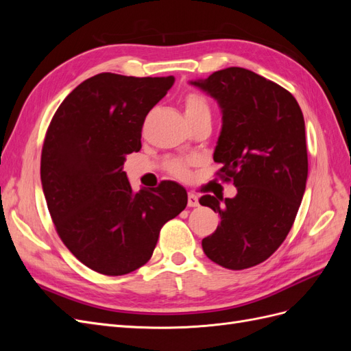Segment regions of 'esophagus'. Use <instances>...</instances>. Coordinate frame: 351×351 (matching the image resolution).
Listing matches in <instances>:
<instances>
[{"label": "esophagus", "mask_w": 351, "mask_h": 351, "mask_svg": "<svg viewBox=\"0 0 351 351\" xmlns=\"http://www.w3.org/2000/svg\"><path fill=\"white\" fill-rule=\"evenodd\" d=\"M187 205H189L190 208L197 206V205H199V199H197V196H196V195H193V193H189V195H187Z\"/></svg>", "instance_id": "obj_1"}]
</instances>
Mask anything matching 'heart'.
I'll list each match as a JSON object with an SVG mask.
<instances>
[{"instance_id":"1","label":"heart","mask_w":351,"mask_h":351,"mask_svg":"<svg viewBox=\"0 0 351 351\" xmlns=\"http://www.w3.org/2000/svg\"><path fill=\"white\" fill-rule=\"evenodd\" d=\"M184 112H186L187 121L210 114L208 101L197 92H190L186 95ZM192 165H193V161H190V159L173 158V159H168L165 162V169L168 174H171L176 178L187 180L190 177V168H192Z\"/></svg>"}]
</instances>
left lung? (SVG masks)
<instances>
[{
    "instance_id": "1",
    "label": "left lung",
    "mask_w": 351,
    "mask_h": 351,
    "mask_svg": "<svg viewBox=\"0 0 351 351\" xmlns=\"http://www.w3.org/2000/svg\"><path fill=\"white\" fill-rule=\"evenodd\" d=\"M215 98L222 129L214 161L217 176L236 197L205 195L199 204L218 212L221 224L202 240L206 256L240 271L267 261L289 234L307 180L304 119L293 95L241 67L192 82Z\"/></svg>"
}]
</instances>
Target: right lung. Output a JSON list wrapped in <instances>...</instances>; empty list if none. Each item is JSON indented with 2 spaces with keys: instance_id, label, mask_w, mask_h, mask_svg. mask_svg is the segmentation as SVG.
<instances>
[{
  "instance_id": "obj_1",
  "label": "right lung",
  "mask_w": 351,
  "mask_h": 351,
  "mask_svg": "<svg viewBox=\"0 0 351 351\" xmlns=\"http://www.w3.org/2000/svg\"><path fill=\"white\" fill-rule=\"evenodd\" d=\"M176 79L99 73L61 102L48 125L40 182L57 234L83 265L119 277L151 259L159 231L187 205L186 189H132L123 165L142 147L147 112Z\"/></svg>"
}]
</instances>
